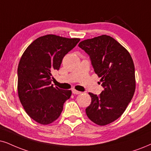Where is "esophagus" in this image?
<instances>
[{
    "mask_svg": "<svg viewBox=\"0 0 151 151\" xmlns=\"http://www.w3.org/2000/svg\"><path fill=\"white\" fill-rule=\"evenodd\" d=\"M72 93H73V94H75V95H78V94H80V93H81L80 91H78L75 89H72Z\"/></svg>",
    "mask_w": 151,
    "mask_h": 151,
    "instance_id": "34e87169",
    "label": "esophagus"
}]
</instances>
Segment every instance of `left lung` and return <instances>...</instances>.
<instances>
[{
	"label": "left lung",
	"mask_w": 151,
	"mask_h": 151,
	"mask_svg": "<svg viewBox=\"0 0 151 151\" xmlns=\"http://www.w3.org/2000/svg\"><path fill=\"white\" fill-rule=\"evenodd\" d=\"M79 47L90 56L104 87L99 95L88 93L91 103L86 113L97 125H108L124 113L133 98L136 88L134 62L129 51L109 35L85 40Z\"/></svg>",
	"instance_id": "8db88e82"
}]
</instances>
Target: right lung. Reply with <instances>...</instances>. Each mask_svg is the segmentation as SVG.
I'll return each mask as SVG.
<instances>
[{
  "label": "right lung",
  "mask_w": 151,
  "mask_h": 151,
  "mask_svg": "<svg viewBox=\"0 0 151 151\" xmlns=\"http://www.w3.org/2000/svg\"><path fill=\"white\" fill-rule=\"evenodd\" d=\"M79 41L49 34L34 40L22 54L17 70L19 98L28 115L41 125L56 121L71 96L70 90L51 84L52 73Z\"/></svg>",
  "instance_id": "1"
}]
</instances>
